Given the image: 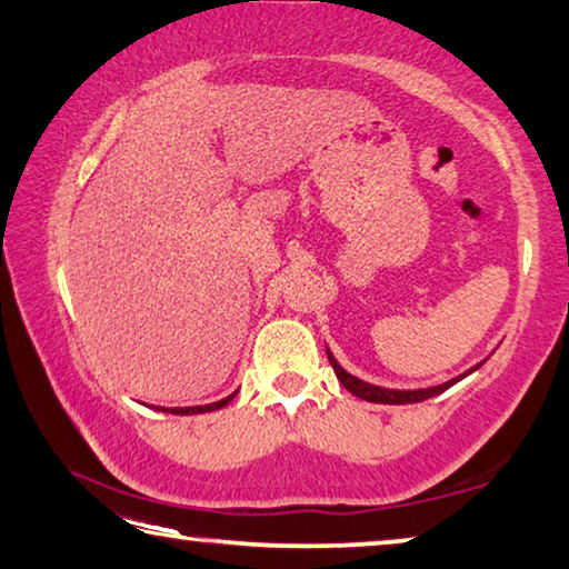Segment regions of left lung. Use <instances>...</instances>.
Segmentation results:
<instances>
[{
	"label": "left lung",
	"mask_w": 569,
	"mask_h": 569,
	"mask_svg": "<svg viewBox=\"0 0 569 569\" xmlns=\"http://www.w3.org/2000/svg\"><path fill=\"white\" fill-rule=\"evenodd\" d=\"M327 355H329V362L333 367V372H337V380L347 387L351 395H357V398H362L367 402H377V405H410V402H422V400H430L436 398V395L446 392L448 387H453L456 382H461L463 377H468L471 372H476L481 365H476L473 369H468L461 377H453V380H448L443 385H436V387H426V390H390V387H380V385H369L365 380H359L351 372H347L345 367L337 362V357L331 355L329 347H327Z\"/></svg>",
	"instance_id": "obj_1"
}]
</instances>
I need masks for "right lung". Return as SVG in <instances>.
<instances>
[{"instance_id":"add662e5","label":"right lung","mask_w":569,"mask_h":569,"mask_svg":"<svg viewBox=\"0 0 569 569\" xmlns=\"http://www.w3.org/2000/svg\"><path fill=\"white\" fill-rule=\"evenodd\" d=\"M238 392L228 395V398H222L218 402H210V405H194V408H154V410H161V412H171V415H200V412H212V410H220L228 405L232 398H236Z\"/></svg>"}]
</instances>
